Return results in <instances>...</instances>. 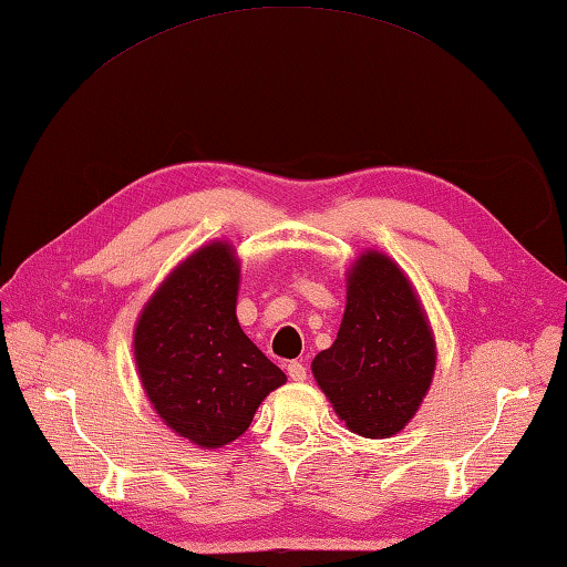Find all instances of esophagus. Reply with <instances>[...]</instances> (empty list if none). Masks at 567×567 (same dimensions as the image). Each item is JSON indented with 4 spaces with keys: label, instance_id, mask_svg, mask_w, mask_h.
Masks as SVG:
<instances>
[{
    "label": "esophagus",
    "instance_id": "obj_1",
    "mask_svg": "<svg viewBox=\"0 0 567 567\" xmlns=\"http://www.w3.org/2000/svg\"><path fill=\"white\" fill-rule=\"evenodd\" d=\"M287 374L292 381H305L307 379V367L297 362V360H292V362H287Z\"/></svg>",
    "mask_w": 567,
    "mask_h": 567
}]
</instances>
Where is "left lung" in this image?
<instances>
[{"instance_id": "1", "label": "left lung", "mask_w": 567, "mask_h": 567, "mask_svg": "<svg viewBox=\"0 0 567 567\" xmlns=\"http://www.w3.org/2000/svg\"><path fill=\"white\" fill-rule=\"evenodd\" d=\"M346 289L338 336L311 372L350 432L386 440L427 396L437 346L413 282L386 254L367 248L354 258Z\"/></svg>"}]
</instances>
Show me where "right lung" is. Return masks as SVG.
Returning <instances> with one entry per match:
<instances>
[{"label":"right lung","instance_id":"1","mask_svg":"<svg viewBox=\"0 0 567 567\" xmlns=\"http://www.w3.org/2000/svg\"><path fill=\"white\" fill-rule=\"evenodd\" d=\"M241 262L209 241L171 270L142 307L133 352L142 389L164 425L203 450L234 442L287 377L236 319Z\"/></svg>","mask_w":567,"mask_h":567}]
</instances>
